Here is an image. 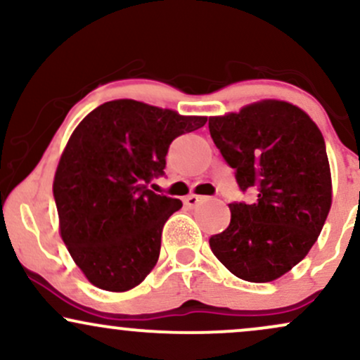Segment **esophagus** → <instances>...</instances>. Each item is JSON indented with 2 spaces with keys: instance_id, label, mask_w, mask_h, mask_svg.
<instances>
[{
  "instance_id": "obj_1",
  "label": "esophagus",
  "mask_w": 360,
  "mask_h": 360,
  "mask_svg": "<svg viewBox=\"0 0 360 360\" xmlns=\"http://www.w3.org/2000/svg\"><path fill=\"white\" fill-rule=\"evenodd\" d=\"M205 196H198V194H189V196L184 198V203L188 206H196L200 201H203Z\"/></svg>"
}]
</instances>
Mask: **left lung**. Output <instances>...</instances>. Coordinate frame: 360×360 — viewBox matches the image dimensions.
<instances>
[{
	"instance_id": "left-lung-1",
	"label": "left lung",
	"mask_w": 360,
	"mask_h": 360,
	"mask_svg": "<svg viewBox=\"0 0 360 360\" xmlns=\"http://www.w3.org/2000/svg\"><path fill=\"white\" fill-rule=\"evenodd\" d=\"M210 134L255 203H232L226 230L210 237L213 254L249 283H271L301 262L332 206V174L316 123L296 105L262 100L210 117Z\"/></svg>"
}]
</instances>
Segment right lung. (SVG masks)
Masks as SVG:
<instances>
[{"label": "right lung", "mask_w": 360, "mask_h": 360, "mask_svg": "<svg viewBox=\"0 0 360 360\" xmlns=\"http://www.w3.org/2000/svg\"><path fill=\"white\" fill-rule=\"evenodd\" d=\"M206 120L113 100L74 128L52 188L62 240L93 286L123 292L154 269L164 223L183 203L148 183L164 174L172 140Z\"/></svg>", "instance_id": "obj_1"}]
</instances>
